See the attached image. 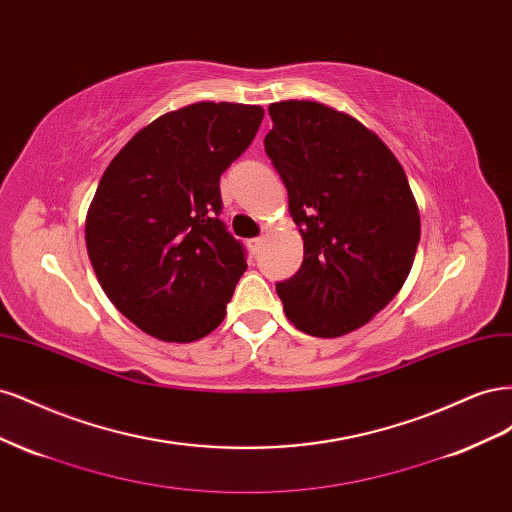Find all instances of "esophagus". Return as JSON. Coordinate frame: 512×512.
I'll use <instances>...</instances> for the list:
<instances>
[{
    "label": "esophagus",
    "instance_id": "1",
    "mask_svg": "<svg viewBox=\"0 0 512 512\" xmlns=\"http://www.w3.org/2000/svg\"><path fill=\"white\" fill-rule=\"evenodd\" d=\"M262 241H265L262 237H256V239H250V241H247V247H250V252H252V254H258Z\"/></svg>",
    "mask_w": 512,
    "mask_h": 512
}]
</instances>
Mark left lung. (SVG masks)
Listing matches in <instances>:
<instances>
[{
  "mask_svg": "<svg viewBox=\"0 0 512 512\" xmlns=\"http://www.w3.org/2000/svg\"><path fill=\"white\" fill-rule=\"evenodd\" d=\"M265 151L288 190L303 265L275 286L294 327L339 337L393 301L412 269L421 215L408 177L361 121L309 100L269 106Z\"/></svg>",
  "mask_w": 512,
  "mask_h": 512,
  "instance_id": "obj_1",
  "label": "left lung"
}]
</instances>
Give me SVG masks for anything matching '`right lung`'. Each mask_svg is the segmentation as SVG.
I'll return each instance as SVG.
<instances>
[{
    "mask_svg": "<svg viewBox=\"0 0 512 512\" xmlns=\"http://www.w3.org/2000/svg\"><path fill=\"white\" fill-rule=\"evenodd\" d=\"M262 117L252 104L183 106L136 132L104 170L87 254L106 297L147 335L188 344L222 324L247 262L218 218L220 177Z\"/></svg>",
    "mask_w": 512,
    "mask_h": 512,
    "instance_id": "right-lung-1",
    "label": "right lung"
}]
</instances>
